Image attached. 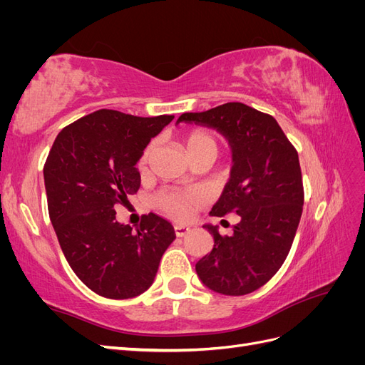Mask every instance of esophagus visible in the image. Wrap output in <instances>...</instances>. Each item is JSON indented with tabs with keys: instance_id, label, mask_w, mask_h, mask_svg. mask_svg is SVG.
Listing matches in <instances>:
<instances>
[{
	"instance_id": "1",
	"label": "esophagus",
	"mask_w": 365,
	"mask_h": 365,
	"mask_svg": "<svg viewBox=\"0 0 365 365\" xmlns=\"http://www.w3.org/2000/svg\"><path fill=\"white\" fill-rule=\"evenodd\" d=\"M190 228L185 225H175V235L176 237H184L187 233H189Z\"/></svg>"
}]
</instances>
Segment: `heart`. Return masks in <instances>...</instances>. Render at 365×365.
<instances>
[{"label":"heart","mask_w":365,"mask_h":365,"mask_svg":"<svg viewBox=\"0 0 365 365\" xmlns=\"http://www.w3.org/2000/svg\"><path fill=\"white\" fill-rule=\"evenodd\" d=\"M153 152V145H149L140 158V168H145ZM185 152L189 158L201 155L205 152H216L217 153V143L216 140L205 130H195L185 138ZM200 202V195L195 192H176L169 190L163 192L157 196V204L173 217L184 219L190 215L192 208Z\"/></svg>","instance_id":"heart-1"}]
</instances>
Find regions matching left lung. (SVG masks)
Segmentation results:
<instances>
[{
  "mask_svg": "<svg viewBox=\"0 0 365 365\" xmlns=\"http://www.w3.org/2000/svg\"><path fill=\"white\" fill-rule=\"evenodd\" d=\"M216 129L231 148L230 180L212 216L236 213L233 235L205 224L215 245L196 263L200 280L217 294L245 295L280 269L303 212V181L294 146L274 117L239 102L185 113L180 123Z\"/></svg>",
  "mask_w": 365,
  "mask_h": 365,
  "instance_id": "left-lung-1",
  "label": "left lung"
}]
</instances>
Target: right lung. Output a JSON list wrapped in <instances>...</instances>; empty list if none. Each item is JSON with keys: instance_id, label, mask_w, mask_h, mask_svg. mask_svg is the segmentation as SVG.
Wrapping results in <instances>:
<instances>
[{"instance_id": "obj_1", "label": "right lung", "mask_w": 365, "mask_h": 365, "mask_svg": "<svg viewBox=\"0 0 365 365\" xmlns=\"http://www.w3.org/2000/svg\"><path fill=\"white\" fill-rule=\"evenodd\" d=\"M172 120L101 109L53 143L43 165L50 220L71 269L98 295L125 300L148 291L175 239L161 216H143L134 231L114 210L137 193L143 150Z\"/></svg>"}]
</instances>
